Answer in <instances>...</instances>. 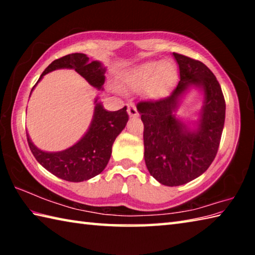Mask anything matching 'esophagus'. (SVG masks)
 Here are the masks:
<instances>
[{"mask_svg":"<svg viewBox=\"0 0 255 255\" xmlns=\"http://www.w3.org/2000/svg\"><path fill=\"white\" fill-rule=\"evenodd\" d=\"M128 114L131 118H137L138 116H139L135 105H132V103H129V105H128Z\"/></svg>","mask_w":255,"mask_h":255,"instance_id":"1","label":"esophagus"}]
</instances>
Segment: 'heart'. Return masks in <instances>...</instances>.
<instances>
[{"label": "heart", "mask_w": 255, "mask_h": 255, "mask_svg": "<svg viewBox=\"0 0 255 255\" xmlns=\"http://www.w3.org/2000/svg\"><path fill=\"white\" fill-rule=\"evenodd\" d=\"M175 75V67L170 62H148L137 66L130 75V84L143 88L148 84L147 92L152 98H158L169 88Z\"/></svg>", "instance_id": "obj_1"}]
</instances>
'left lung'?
I'll return each mask as SVG.
<instances>
[{"label": "left lung", "mask_w": 255, "mask_h": 255, "mask_svg": "<svg viewBox=\"0 0 255 255\" xmlns=\"http://www.w3.org/2000/svg\"><path fill=\"white\" fill-rule=\"evenodd\" d=\"M173 56L180 70L176 88L169 97L137 105L144 124L146 166L153 178L169 187L188 183L210 166L218 152L226 110L213 72L200 60L178 53ZM190 85L200 86L205 94L200 125L191 132L173 115L178 98Z\"/></svg>", "instance_id": "left-lung-1"}]
</instances>
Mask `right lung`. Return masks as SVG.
I'll use <instances>...</instances> for the list:
<instances>
[{
    "label": "right lung",
    "mask_w": 255,
    "mask_h": 255,
    "mask_svg": "<svg viewBox=\"0 0 255 255\" xmlns=\"http://www.w3.org/2000/svg\"><path fill=\"white\" fill-rule=\"evenodd\" d=\"M57 68H74L94 88L101 89L105 83L106 70L101 63H90L88 56L81 53L70 54L55 59L42 72L38 82L47 73ZM128 118L127 107L118 111H107L103 109L101 103H97L88 132L72 147L57 153L42 152L31 143L27 133L28 144L33 156L47 171L70 182H81L100 174L105 170L111 156L112 144L126 127Z\"/></svg>",
    "instance_id": "add662e5"
}]
</instances>
